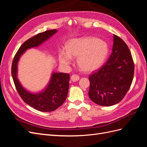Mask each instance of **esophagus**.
Instances as JSON below:
<instances>
[{
	"mask_svg": "<svg viewBox=\"0 0 147 147\" xmlns=\"http://www.w3.org/2000/svg\"><path fill=\"white\" fill-rule=\"evenodd\" d=\"M79 79V76L77 74H73L71 77V80H72L73 82H76Z\"/></svg>",
	"mask_w": 147,
	"mask_h": 147,
	"instance_id": "esophagus-1",
	"label": "esophagus"
}]
</instances>
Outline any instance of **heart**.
<instances>
[{"mask_svg": "<svg viewBox=\"0 0 147 147\" xmlns=\"http://www.w3.org/2000/svg\"><path fill=\"white\" fill-rule=\"evenodd\" d=\"M107 53V45L105 41L93 37H84L70 40L67 45V51H60L59 60L63 65H69L71 56L78 57L79 68L90 72L100 67Z\"/></svg>", "mask_w": 147, "mask_h": 147, "instance_id": "heart-1", "label": "heart"}]
</instances>
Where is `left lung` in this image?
Returning a JSON list of instances; mask_svg holds the SVG:
<instances>
[{
	"mask_svg": "<svg viewBox=\"0 0 147 147\" xmlns=\"http://www.w3.org/2000/svg\"><path fill=\"white\" fill-rule=\"evenodd\" d=\"M134 73V63L128 46L113 35L112 53L109 59L88 78L90 99L102 106L116 105L129 90Z\"/></svg>",
	"mask_w": 147,
	"mask_h": 147,
	"instance_id": "1",
	"label": "left lung"
}]
</instances>
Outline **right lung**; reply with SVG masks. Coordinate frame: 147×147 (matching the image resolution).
<instances>
[{
  "instance_id": "add662e5",
  "label": "right lung",
  "mask_w": 147,
  "mask_h": 147,
  "mask_svg": "<svg viewBox=\"0 0 147 147\" xmlns=\"http://www.w3.org/2000/svg\"><path fill=\"white\" fill-rule=\"evenodd\" d=\"M57 31L56 29L46 30L26 40L19 48L12 62L11 75L19 94L28 105L41 112L54 111L65 102L68 92L69 74L63 73H53L45 90L38 94H33L26 91L19 82L16 76L17 65L21 55L26 49L40 45Z\"/></svg>"
}]
</instances>
